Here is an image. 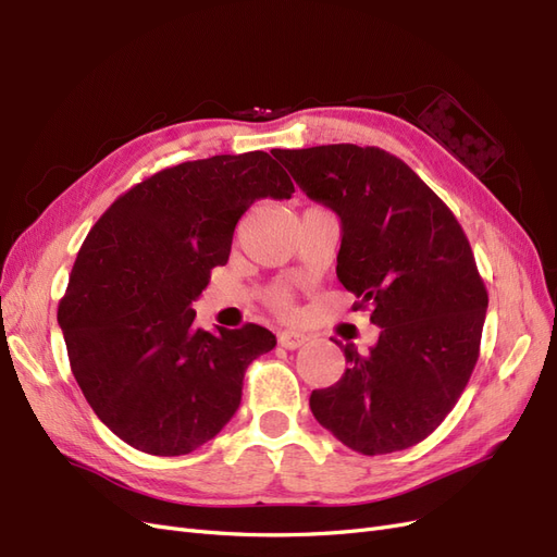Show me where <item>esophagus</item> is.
Masks as SVG:
<instances>
[{
	"label": "esophagus",
	"instance_id": "obj_1",
	"mask_svg": "<svg viewBox=\"0 0 557 557\" xmlns=\"http://www.w3.org/2000/svg\"><path fill=\"white\" fill-rule=\"evenodd\" d=\"M305 342H307V336L299 334V332H293V330H285V332L278 334V344L283 348H288V350H295L299 346H305Z\"/></svg>",
	"mask_w": 557,
	"mask_h": 557
}]
</instances>
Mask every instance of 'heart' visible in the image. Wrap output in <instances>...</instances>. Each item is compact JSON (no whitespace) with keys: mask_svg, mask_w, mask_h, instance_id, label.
Wrapping results in <instances>:
<instances>
[{"mask_svg":"<svg viewBox=\"0 0 557 557\" xmlns=\"http://www.w3.org/2000/svg\"><path fill=\"white\" fill-rule=\"evenodd\" d=\"M267 301H269V307H272L278 313H290L293 311V297L285 288H274L272 293H269Z\"/></svg>","mask_w":557,"mask_h":557,"instance_id":"heart-1","label":"heart"}]
</instances>
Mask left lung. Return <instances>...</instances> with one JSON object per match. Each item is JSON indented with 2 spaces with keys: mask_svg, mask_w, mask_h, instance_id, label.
<instances>
[{
  "mask_svg": "<svg viewBox=\"0 0 557 557\" xmlns=\"http://www.w3.org/2000/svg\"><path fill=\"white\" fill-rule=\"evenodd\" d=\"M274 158L342 218L336 276L381 327L369 352L344 346L346 372L311 393V411L362 455L416 446L444 423L479 360L487 293L467 234L383 148H276Z\"/></svg>",
  "mask_w": 557,
  "mask_h": 557,
  "instance_id": "8db88e82",
  "label": "left lung"
}]
</instances>
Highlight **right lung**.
<instances>
[{
    "mask_svg": "<svg viewBox=\"0 0 557 557\" xmlns=\"http://www.w3.org/2000/svg\"><path fill=\"white\" fill-rule=\"evenodd\" d=\"M293 193L264 150L213 156L137 183L88 232L58 323L83 395L132 448L193 453L239 409L248 364L276 336L252 323L199 330L193 301L252 201Z\"/></svg>",
    "mask_w": 557,
    "mask_h": 557,
    "instance_id": "1",
    "label": "right lung"
}]
</instances>
